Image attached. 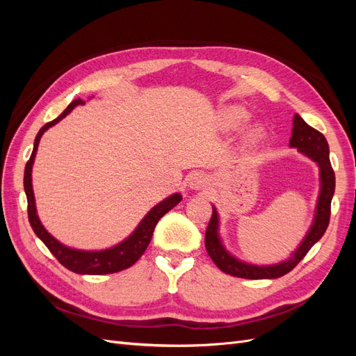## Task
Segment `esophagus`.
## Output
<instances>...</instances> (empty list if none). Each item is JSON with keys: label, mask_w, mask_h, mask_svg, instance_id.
<instances>
[{"label": "esophagus", "mask_w": 356, "mask_h": 356, "mask_svg": "<svg viewBox=\"0 0 356 356\" xmlns=\"http://www.w3.org/2000/svg\"><path fill=\"white\" fill-rule=\"evenodd\" d=\"M187 184L190 188L193 190H200L203 187H207L208 184V178L204 177V174H200V172H195V174H191L187 179Z\"/></svg>", "instance_id": "1"}]
</instances>
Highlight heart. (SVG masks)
<instances>
[{
    "mask_svg": "<svg viewBox=\"0 0 356 356\" xmlns=\"http://www.w3.org/2000/svg\"><path fill=\"white\" fill-rule=\"evenodd\" d=\"M246 117H248V113L243 108H241V106H230V108L224 111V120L229 126H238L245 120ZM263 134H264L263 127L260 124H254L250 129V132H248V138H250V141L257 143L263 138Z\"/></svg>",
    "mask_w": 356,
    "mask_h": 356,
    "instance_id": "obj_1",
    "label": "heart"
}]
</instances>
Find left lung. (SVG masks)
Listing matches in <instances>:
<instances>
[{"label":"left lung","mask_w":356,"mask_h":356,"mask_svg":"<svg viewBox=\"0 0 356 356\" xmlns=\"http://www.w3.org/2000/svg\"><path fill=\"white\" fill-rule=\"evenodd\" d=\"M289 147L298 148V152L301 154H305L309 159L316 161V165L319 168L321 190L318 196L314 222H312L305 239L301 241L297 250L291 254L288 260L272 266H257L238 260V258L233 257L227 250H225L224 245L221 243L218 233V212L215 209V207H212V217L209 220L207 233H204V246H207V251L215 266L224 273L245 279L281 277L293 270V268L303 260L310 248L324 236L330 222L331 199L334 196V188H336V175H334V170L331 168L328 143L324 135L318 132L316 129L309 126L303 118L296 114L293 118V135H291L289 139Z\"/></svg>","instance_id":"left-lung-1"}]
</instances>
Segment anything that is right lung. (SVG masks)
<instances>
[{"instance_id": "add662e5", "label": "right lung", "mask_w": 356, "mask_h": 356, "mask_svg": "<svg viewBox=\"0 0 356 356\" xmlns=\"http://www.w3.org/2000/svg\"><path fill=\"white\" fill-rule=\"evenodd\" d=\"M77 105H84V101L81 99L72 101L67 106V110L63 111L59 117H56L55 120H51L42 126L35 136L34 149H32V154L25 166V175H24V187L26 193V199H28L29 224L32 230H34V233L42 241V243L49 248V251L55 255L56 260L63 267H67L68 270L79 275H108V273L122 272L124 268L134 266L139 258H141V255L147 250L149 241H152L156 224L166 212H169L172 208L177 207V204L181 202L182 196L179 193H175V195H172L165 200L157 203L156 207L145 215L143 221L138 224V227L127 239H124L123 242H120L113 248H108V250H102V251L74 250V248L62 245L59 241L53 238V236L44 229V225L41 224L37 215L34 190H32V165H34V159H35L37 148L42 134H44L49 127L59 123L63 117H67Z\"/></svg>"}]
</instances>
